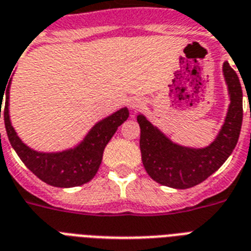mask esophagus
I'll use <instances>...</instances> for the list:
<instances>
[{"label": "esophagus", "mask_w": 251, "mask_h": 251, "mask_svg": "<svg viewBox=\"0 0 251 251\" xmlns=\"http://www.w3.org/2000/svg\"><path fill=\"white\" fill-rule=\"evenodd\" d=\"M130 108H131V109H139V108H142V105H143V101H142L141 99H131V100H130Z\"/></svg>", "instance_id": "34e87169"}]
</instances>
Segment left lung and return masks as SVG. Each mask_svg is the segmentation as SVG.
I'll return each mask as SVG.
<instances>
[{
	"label": "left lung",
	"mask_w": 251,
	"mask_h": 251,
	"mask_svg": "<svg viewBox=\"0 0 251 251\" xmlns=\"http://www.w3.org/2000/svg\"><path fill=\"white\" fill-rule=\"evenodd\" d=\"M223 75L230 102L222 129L206 147L193 149L177 145L143 114H138L142 161L153 181L173 189H189L208 178L233 152L242 125V88L228 61L223 64Z\"/></svg>",
	"instance_id": "left-lung-1"
}]
</instances>
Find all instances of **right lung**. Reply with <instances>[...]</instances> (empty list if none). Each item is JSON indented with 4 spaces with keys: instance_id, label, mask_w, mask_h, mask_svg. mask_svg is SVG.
Segmentation results:
<instances>
[{
    "instance_id": "1",
    "label": "right lung",
    "mask_w": 251,
    "mask_h": 251,
    "mask_svg": "<svg viewBox=\"0 0 251 251\" xmlns=\"http://www.w3.org/2000/svg\"><path fill=\"white\" fill-rule=\"evenodd\" d=\"M10 83L11 79L7 87H5L6 95H3L5 91H0V118L2 100L5 96L3 120L6 133L10 145L25 167L41 181L56 187L80 186L94 178L101 164L105 146L117 131L118 126H121L127 120L129 109L126 106L121 108L95 124L94 127L83 138V141L73 149L60 152H40L29 149L28 146L23 143L11 125L9 114Z\"/></svg>"
}]
</instances>
